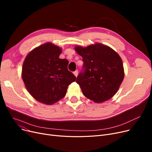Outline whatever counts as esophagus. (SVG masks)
<instances>
[{
  "label": "esophagus",
  "instance_id": "obj_1",
  "mask_svg": "<svg viewBox=\"0 0 152 152\" xmlns=\"http://www.w3.org/2000/svg\"><path fill=\"white\" fill-rule=\"evenodd\" d=\"M73 73H74V75H75V76L77 77V75H78V71H77V70H76L75 71H74Z\"/></svg>",
  "mask_w": 152,
  "mask_h": 152
}]
</instances>
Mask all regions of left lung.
<instances>
[{"mask_svg": "<svg viewBox=\"0 0 152 152\" xmlns=\"http://www.w3.org/2000/svg\"><path fill=\"white\" fill-rule=\"evenodd\" d=\"M76 52L83 57V71L76 82L84 96L95 103L112 98L122 83L124 72L123 61L111 48L97 43L83 47Z\"/></svg>", "mask_w": 152, "mask_h": 152, "instance_id": "1", "label": "left lung"}]
</instances>
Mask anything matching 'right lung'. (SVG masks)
<instances>
[{
    "instance_id": "add662e5",
    "label": "right lung",
    "mask_w": 152,
    "mask_h": 152,
    "mask_svg": "<svg viewBox=\"0 0 152 152\" xmlns=\"http://www.w3.org/2000/svg\"><path fill=\"white\" fill-rule=\"evenodd\" d=\"M61 49L50 42L30 52L23 64L21 77L29 93L36 100L52 105L65 96L76 76L68 71V61L59 58Z\"/></svg>"
}]
</instances>
